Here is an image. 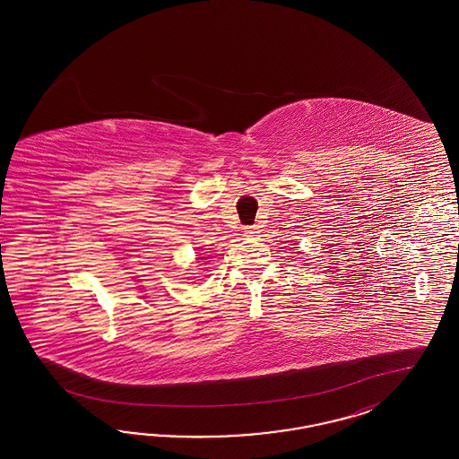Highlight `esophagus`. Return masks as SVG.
<instances>
[{"label": "esophagus", "instance_id": "34e87169", "mask_svg": "<svg viewBox=\"0 0 459 459\" xmlns=\"http://www.w3.org/2000/svg\"><path fill=\"white\" fill-rule=\"evenodd\" d=\"M244 232H246V236H257L261 230H259V225H250V227H246L244 229Z\"/></svg>", "mask_w": 459, "mask_h": 459}]
</instances>
